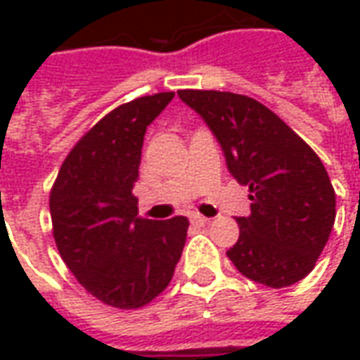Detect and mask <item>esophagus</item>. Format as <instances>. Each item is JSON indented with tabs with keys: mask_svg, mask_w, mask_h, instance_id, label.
Listing matches in <instances>:
<instances>
[{
	"mask_svg": "<svg viewBox=\"0 0 360 360\" xmlns=\"http://www.w3.org/2000/svg\"><path fill=\"white\" fill-rule=\"evenodd\" d=\"M210 219L202 216V214H193L191 216V224H195V226H204V224H208Z\"/></svg>",
	"mask_w": 360,
	"mask_h": 360,
	"instance_id": "obj_1",
	"label": "esophagus"
}]
</instances>
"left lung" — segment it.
I'll list each match as a JSON object with an SVG mask.
<instances>
[{
    "instance_id": "8db88e82",
    "label": "left lung",
    "mask_w": 360,
    "mask_h": 360,
    "mask_svg": "<svg viewBox=\"0 0 360 360\" xmlns=\"http://www.w3.org/2000/svg\"><path fill=\"white\" fill-rule=\"evenodd\" d=\"M224 150L229 173L249 187L247 218L227 257L245 278L287 287L309 276L335 221V193L316 152L249 96L179 90Z\"/></svg>"
}]
</instances>
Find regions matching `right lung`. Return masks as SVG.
Segmentation results:
<instances>
[{"label": "right lung", "instance_id": "add662e5", "mask_svg": "<svg viewBox=\"0 0 360 360\" xmlns=\"http://www.w3.org/2000/svg\"><path fill=\"white\" fill-rule=\"evenodd\" d=\"M173 92L142 96L100 119L75 144L50 195L53 239L90 295L115 309H141L169 285L188 219L139 218L134 183L146 127Z\"/></svg>", "mask_w": 360, "mask_h": 360}]
</instances>
